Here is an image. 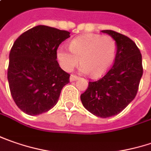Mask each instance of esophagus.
<instances>
[{
    "label": "esophagus",
    "mask_w": 151,
    "mask_h": 151,
    "mask_svg": "<svg viewBox=\"0 0 151 151\" xmlns=\"http://www.w3.org/2000/svg\"><path fill=\"white\" fill-rule=\"evenodd\" d=\"M78 78V77L77 75H74V74H72L70 76V81H75Z\"/></svg>",
    "instance_id": "1"
}]
</instances>
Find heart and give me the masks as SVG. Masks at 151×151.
Here are the masks:
<instances>
[{"mask_svg": "<svg viewBox=\"0 0 151 151\" xmlns=\"http://www.w3.org/2000/svg\"><path fill=\"white\" fill-rule=\"evenodd\" d=\"M116 50V42L111 36L87 34L73 39L69 44V49L60 47L57 57L66 71H72L79 59L83 73L99 77L111 66Z\"/></svg>", "mask_w": 151, "mask_h": 151, "instance_id": "heart-1", "label": "heart"}]
</instances>
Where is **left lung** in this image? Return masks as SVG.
Wrapping results in <instances>:
<instances>
[{"instance_id":"1","label":"left lung","mask_w":151,"mask_h":151,"mask_svg":"<svg viewBox=\"0 0 151 151\" xmlns=\"http://www.w3.org/2000/svg\"><path fill=\"white\" fill-rule=\"evenodd\" d=\"M102 32L116 42L114 64L100 79L88 82L80 99L89 112L106 118L120 113L134 99L143 75V66L140 50L130 38L113 30Z\"/></svg>"}]
</instances>
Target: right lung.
Listing matches in <instances>:
<instances>
[{"instance_id": "obj_1", "label": "right lung", "mask_w": 151, "mask_h": 151, "mask_svg": "<svg viewBox=\"0 0 151 151\" xmlns=\"http://www.w3.org/2000/svg\"><path fill=\"white\" fill-rule=\"evenodd\" d=\"M69 35L66 30L39 25L13 43L7 79L13 101L26 114H41L54 107L70 82V74L56 61L57 49Z\"/></svg>"}]
</instances>
